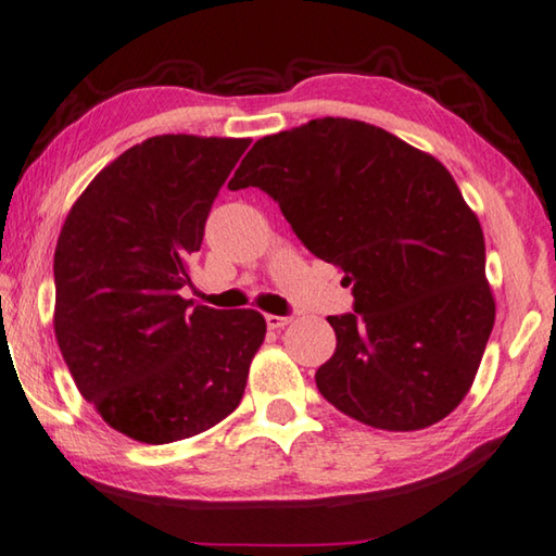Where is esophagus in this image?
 I'll list each match as a JSON object with an SVG mask.
<instances>
[{
    "label": "esophagus",
    "instance_id": "1",
    "mask_svg": "<svg viewBox=\"0 0 556 556\" xmlns=\"http://www.w3.org/2000/svg\"><path fill=\"white\" fill-rule=\"evenodd\" d=\"M290 319L293 317H286V315H266V325L270 329H283L286 325H290Z\"/></svg>",
    "mask_w": 556,
    "mask_h": 556
}]
</instances>
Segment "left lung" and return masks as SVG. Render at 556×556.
I'll return each instance as SVG.
<instances>
[{"label":"left lung","instance_id":"obj_1","mask_svg":"<svg viewBox=\"0 0 556 556\" xmlns=\"http://www.w3.org/2000/svg\"><path fill=\"white\" fill-rule=\"evenodd\" d=\"M229 188L276 200L305 249L352 286L354 313L327 317L337 349L315 374L337 410L410 432L464 401L495 303L481 224L440 161L374 124L325 116L263 136Z\"/></svg>","mask_w":556,"mask_h":556}]
</instances>
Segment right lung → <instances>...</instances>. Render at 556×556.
Here are the masks:
<instances>
[{"mask_svg": "<svg viewBox=\"0 0 556 556\" xmlns=\"http://www.w3.org/2000/svg\"><path fill=\"white\" fill-rule=\"evenodd\" d=\"M251 139L153 136L94 175L53 258L55 339L87 403L146 444L188 440L241 403L256 309L192 307L188 258Z\"/></svg>", "mask_w": 556, "mask_h": 556, "instance_id": "right-lung-1", "label": "right lung"}]
</instances>
